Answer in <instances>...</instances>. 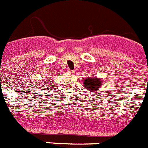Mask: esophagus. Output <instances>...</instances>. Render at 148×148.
<instances>
[{
    "label": "esophagus",
    "instance_id": "esophagus-1",
    "mask_svg": "<svg viewBox=\"0 0 148 148\" xmlns=\"http://www.w3.org/2000/svg\"><path fill=\"white\" fill-rule=\"evenodd\" d=\"M68 73L69 74H71V75H73V74H74V71L70 70V69H68Z\"/></svg>",
    "mask_w": 148,
    "mask_h": 148
}]
</instances>
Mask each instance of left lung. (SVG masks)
Wrapping results in <instances>:
<instances>
[{"instance_id":"left-lung-1","label":"left lung","mask_w":148,"mask_h":148,"mask_svg":"<svg viewBox=\"0 0 148 148\" xmlns=\"http://www.w3.org/2000/svg\"><path fill=\"white\" fill-rule=\"evenodd\" d=\"M84 86L88 91L91 92L92 93L96 92L101 86H102V81L101 79L98 78L97 77H88L84 80Z\"/></svg>"}]
</instances>
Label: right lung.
I'll return each instance as SVG.
<instances>
[{
    "mask_svg": "<svg viewBox=\"0 0 148 148\" xmlns=\"http://www.w3.org/2000/svg\"><path fill=\"white\" fill-rule=\"evenodd\" d=\"M46 83H47V82H46Z\"/></svg>",
    "mask_w": 148,
    "mask_h": 148,
    "instance_id": "1",
    "label": "right lung"
}]
</instances>
